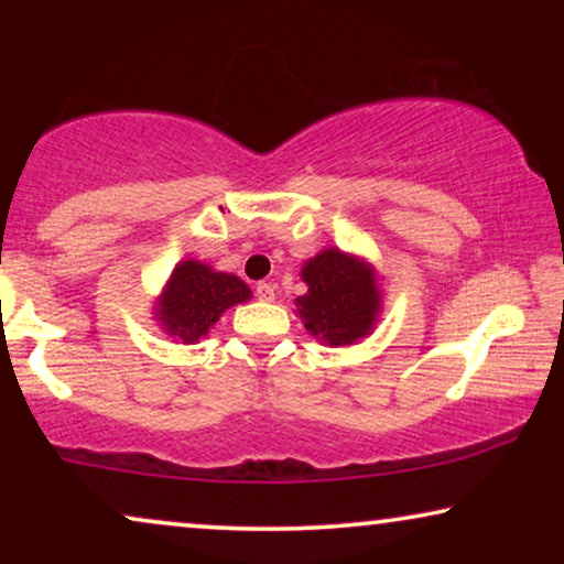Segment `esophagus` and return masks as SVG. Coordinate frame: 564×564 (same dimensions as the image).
Wrapping results in <instances>:
<instances>
[{
    "instance_id": "esophagus-1",
    "label": "esophagus",
    "mask_w": 564,
    "mask_h": 564,
    "mask_svg": "<svg viewBox=\"0 0 564 564\" xmlns=\"http://www.w3.org/2000/svg\"><path fill=\"white\" fill-rule=\"evenodd\" d=\"M274 284L272 282H259L257 284V297L259 300H264V303H272V300H274Z\"/></svg>"
}]
</instances>
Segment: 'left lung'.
Returning <instances> with one entry per match:
<instances>
[{
    "mask_svg": "<svg viewBox=\"0 0 564 564\" xmlns=\"http://www.w3.org/2000/svg\"><path fill=\"white\" fill-rule=\"evenodd\" d=\"M307 292L297 297V313L305 328L334 346L354 344L372 328L380 292L365 261L326 249L303 269Z\"/></svg>",
    "mask_w": 564,
    "mask_h": 564,
    "instance_id": "obj_1",
    "label": "left lung"
}]
</instances>
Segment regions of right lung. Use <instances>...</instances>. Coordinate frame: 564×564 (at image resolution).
<instances>
[{"label":"right lung","instance_id":"right-lung-1","mask_svg":"<svg viewBox=\"0 0 564 564\" xmlns=\"http://www.w3.org/2000/svg\"><path fill=\"white\" fill-rule=\"evenodd\" d=\"M249 297L251 290L238 276L213 272L199 261H182L161 297L159 318L169 334L189 344L205 336L230 305Z\"/></svg>","mask_w":564,"mask_h":564}]
</instances>
